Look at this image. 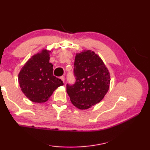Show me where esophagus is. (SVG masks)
<instances>
[{"label":"esophagus","instance_id":"1","mask_svg":"<svg viewBox=\"0 0 150 150\" xmlns=\"http://www.w3.org/2000/svg\"><path fill=\"white\" fill-rule=\"evenodd\" d=\"M60 79L62 80L63 82L64 83V81H65V77H64V76H62V77H60Z\"/></svg>","mask_w":150,"mask_h":150}]
</instances>
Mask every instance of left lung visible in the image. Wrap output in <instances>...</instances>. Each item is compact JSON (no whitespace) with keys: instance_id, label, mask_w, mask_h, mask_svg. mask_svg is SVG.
I'll return each mask as SVG.
<instances>
[{"instance_id":"1","label":"left lung","mask_w":150,"mask_h":150,"mask_svg":"<svg viewBox=\"0 0 150 150\" xmlns=\"http://www.w3.org/2000/svg\"><path fill=\"white\" fill-rule=\"evenodd\" d=\"M73 73L75 83L67 84L73 105L83 110L101 101L109 88L110 73L100 57L90 50L77 54Z\"/></svg>"}]
</instances>
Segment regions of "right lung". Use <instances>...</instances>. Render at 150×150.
<instances>
[{"mask_svg": "<svg viewBox=\"0 0 150 150\" xmlns=\"http://www.w3.org/2000/svg\"><path fill=\"white\" fill-rule=\"evenodd\" d=\"M50 51L44 50L26 63L18 75L22 92L34 103L46 102L54 91L63 85L53 75V65L50 63Z\"/></svg>", "mask_w": 150, "mask_h": 150, "instance_id": "right-lung-1", "label": "right lung"}]
</instances>
